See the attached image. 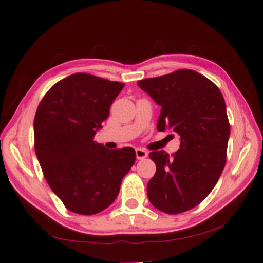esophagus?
<instances>
[{
	"label": "esophagus",
	"instance_id": "esophagus-1",
	"mask_svg": "<svg viewBox=\"0 0 263 263\" xmlns=\"http://www.w3.org/2000/svg\"><path fill=\"white\" fill-rule=\"evenodd\" d=\"M136 155H137V158H138L139 160H141V159H144V158L147 157L148 153H147L144 149L137 148V149H136Z\"/></svg>",
	"mask_w": 263,
	"mask_h": 263
}]
</instances>
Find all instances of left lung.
I'll return each instance as SVG.
<instances>
[{
	"label": "left lung",
	"mask_w": 263,
	"mask_h": 263,
	"mask_svg": "<svg viewBox=\"0 0 263 263\" xmlns=\"http://www.w3.org/2000/svg\"><path fill=\"white\" fill-rule=\"evenodd\" d=\"M160 107L157 130L180 136V149L149 154L156 173L147 185L150 202L176 215L198 205L215 187L226 163L231 127L219 89L193 70L138 81Z\"/></svg>",
	"instance_id": "left-lung-1"
}]
</instances>
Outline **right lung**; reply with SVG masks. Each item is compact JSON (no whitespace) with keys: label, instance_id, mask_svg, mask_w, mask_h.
I'll return each instance as SVG.
<instances>
[{"label":"right lung","instance_id":"1","mask_svg":"<svg viewBox=\"0 0 263 263\" xmlns=\"http://www.w3.org/2000/svg\"><path fill=\"white\" fill-rule=\"evenodd\" d=\"M124 83L74 73L49 89L35 120V152L53 192L70 211L95 215L114 202L136 161L133 148L93 141Z\"/></svg>","mask_w":263,"mask_h":263}]
</instances>
